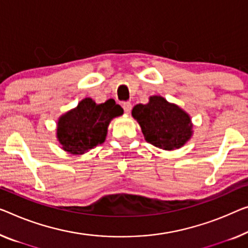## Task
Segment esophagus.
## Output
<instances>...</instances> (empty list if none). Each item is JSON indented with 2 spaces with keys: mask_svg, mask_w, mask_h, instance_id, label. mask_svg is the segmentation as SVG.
<instances>
[{
  "mask_svg": "<svg viewBox=\"0 0 248 248\" xmlns=\"http://www.w3.org/2000/svg\"><path fill=\"white\" fill-rule=\"evenodd\" d=\"M123 108H124L125 113H129V112H130L131 108H132V106H131L130 102H124V105H123Z\"/></svg>",
  "mask_w": 248,
  "mask_h": 248,
  "instance_id": "esophagus-1",
  "label": "esophagus"
}]
</instances>
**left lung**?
Here are the masks:
<instances>
[{"instance_id":"8db88e82","label":"left lung","mask_w":248,"mask_h":248,"mask_svg":"<svg viewBox=\"0 0 248 248\" xmlns=\"http://www.w3.org/2000/svg\"><path fill=\"white\" fill-rule=\"evenodd\" d=\"M131 114L146 141L162 150L179 149L193 137L189 114L161 95H151L146 105H136Z\"/></svg>"}]
</instances>
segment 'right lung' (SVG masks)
<instances>
[{"label":"right lung","instance_id":"obj_1","mask_svg":"<svg viewBox=\"0 0 248 248\" xmlns=\"http://www.w3.org/2000/svg\"><path fill=\"white\" fill-rule=\"evenodd\" d=\"M124 109L113 99L95 103L84 98L57 121V139L64 151L83 155L105 142L113 118L123 116Z\"/></svg>","mask_w":248,"mask_h":248}]
</instances>
